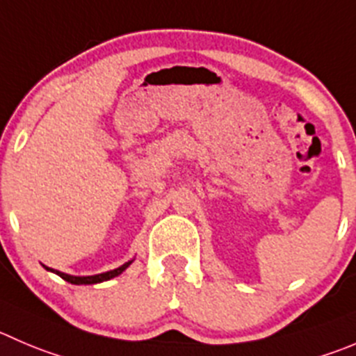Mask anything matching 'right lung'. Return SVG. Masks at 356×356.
Wrapping results in <instances>:
<instances>
[{
    "label": "right lung",
    "instance_id": "obj_1",
    "mask_svg": "<svg viewBox=\"0 0 356 356\" xmlns=\"http://www.w3.org/2000/svg\"><path fill=\"white\" fill-rule=\"evenodd\" d=\"M133 264V260H129V262H125L124 266L117 267V269L113 270H108V273H101V274H94V276H71V274H64L60 273V270H54L50 269V267H45L47 270H52V273L59 274L63 280H66L67 283H73V285H94V283H101V282H108V280H111V277L118 276V274L124 273L127 267Z\"/></svg>",
    "mask_w": 356,
    "mask_h": 356
}]
</instances>
